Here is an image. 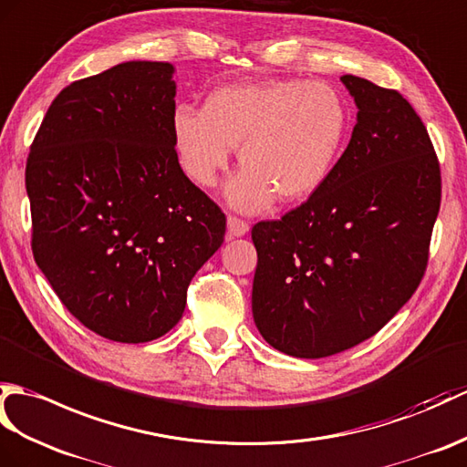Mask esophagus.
<instances>
[{
  "mask_svg": "<svg viewBox=\"0 0 467 467\" xmlns=\"http://www.w3.org/2000/svg\"><path fill=\"white\" fill-rule=\"evenodd\" d=\"M226 233H229V238L244 236L248 233V223L243 219H236V216H229V219H226Z\"/></svg>",
  "mask_w": 467,
  "mask_h": 467,
  "instance_id": "obj_1",
  "label": "esophagus"
}]
</instances>
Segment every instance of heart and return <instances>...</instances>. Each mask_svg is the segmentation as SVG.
<instances>
[{"label":"heart","instance_id":"obj_1","mask_svg":"<svg viewBox=\"0 0 467 467\" xmlns=\"http://www.w3.org/2000/svg\"><path fill=\"white\" fill-rule=\"evenodd\" d=\"M181 165L199 187H213L238 149L243 169L226 182L236 211L258 213L318 191L348 133L342 95L322 81L273 79L216 87L202 109L179 105L171 119Z\"/></svg>","mask_w":467,"mask_h":467}]
</instances>
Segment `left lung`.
Wrapping results in <instances>:
<instances>
[{
	"instance_id": "left-lung-1",
	"label": "left lung",
	"mask_w": 467,
	"mask_h": 467,
	"mask_svg": "<svg viewBox=\"0 0 467 467\" xmlns=\"http://www.w3.org/2000/svg\"><path fill=\"white\" fill-rule=\"evenodd\" d=\"M358 107L330 177L253 226V317L273 348L327 358L370 338L414 295L441 199L440 162L402 95L342 75Z\"/></svg>"
}]
</instances>
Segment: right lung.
I'll use <instances>...</instances> for the list:
<instances>
[{
  "mask_svg": "<svg viewBox=\"0 0 467 467\" xmlns=\"http://www.w3.org/2000/svg\"><path fill=\"white\" fill-rule=\"evenodd\" d=\"M175 67L125 61L53 99L31 145V248L83 327L139 344L181 320L223 211L184 175L172 140Z\"/></svg>",
  "mask_w": 467,
  "mask_h": 467,
  "instance_id": "add662e5",
  "label": "right lung"
}]
</instances>
